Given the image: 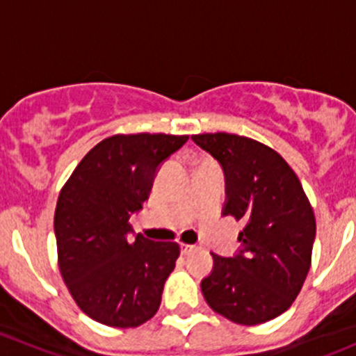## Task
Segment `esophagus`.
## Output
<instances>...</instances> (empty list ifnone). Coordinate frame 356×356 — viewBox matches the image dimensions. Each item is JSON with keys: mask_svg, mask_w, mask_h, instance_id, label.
<instances>
[{"mask_svg": "<svg viewBox=\"0 0 356 356\" xmlns=\"http://www.w3.org/2000/svg\"><path fill=\"white\" fill-rule=\"evenodd\" d=\"M193 250H196L195 245H186V243H181V253L182 254H189Z\"/></svg>", "mask_w": 356, "mask_h": 356, "instance_id": "esophagus-1", "label": "esophagus"}]
</instances>
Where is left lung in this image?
Segmentation results:
<instances>
[{
    "mask_svg": "<svg viewBox=\"0 0 356 356\" xmlns=\"http://www.w3.org/2000/svg\"><path fill=\"white\" fill-rule=\"evenodd\" d=\"M222 165L224 215L245 222L231 258L211 253L201 281L208 307L234 324L257 325L284 314L312 264L315 215L288 161L268 146L227 132L191 136Z\"/></svg>",
    "mask_w": 356,
    "mask_h": 356,
    "instance_id": "1",
    "label": "left lung"
}]
</instances>
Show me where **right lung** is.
Wrapping results in <instances>:
<instances>
[{
  "instance_id": "1",
  "label": "right lung",
  "mask_w": 356,
  "mask_h": 356,
  "mask_svg": "<svg viewBox=\"0 0 356 356\" xmlns=\"http://www.w3.org/2000/svg\"><path fill=\"white\" fill-rule=\"evenodd\" d=\"M189 136L117 134L81 160L55 210L58 267L88 317L110 327H138L153 317L181 248L138 234L129 218L149 198L158 167Z\"/></svg>"
}]
</instances>
